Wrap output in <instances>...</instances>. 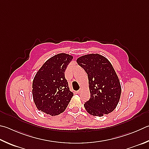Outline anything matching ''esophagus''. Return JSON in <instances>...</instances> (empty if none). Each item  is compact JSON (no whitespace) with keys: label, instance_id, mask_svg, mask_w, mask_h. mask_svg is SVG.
I'll list each match as a JSON object with an SVG mask.
<instances>
[{"label":"esophagus","instance_id":"esophagus-1","mask_svg":"<svg viewBox=\"0 0 149 149\" xmlns=\"http://www.w3.org/2000/svg\"><path fill=\"white\" fill-rule=\"evenodd\" d=\"M82 91V88H80V89H79V90H78L77 91V93H78V94H79L80 93H81V92Z\"/></svg>","mask_w":149,"mask_h":149}]
</instances>
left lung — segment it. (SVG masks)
Listing matches in <instances>:
<instances>
[{"instance_id": "8db88e82", "label": "left lung", "mask_w": 149, "mask_h": 149, "mask_svg": "<svg viewBox=\"0 0 149 149\" xmlns=\"http://www.w3.org/2000/svg\"><path fill=\"white\" fill-rule=\"evenodd\" d=\"M77 63L88 75L91 98L84 104L86 111L98 117L112 112L121 94L119 79L112 64L97 53L80 56Z\"/></svg>"}]
</instances>
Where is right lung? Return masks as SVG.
Instances as JSON below:
<instances>
[{"label": "right lung", "instance_id": "add662e5", "mask_svg": "<svg viewBox=\"0 0 149 149\" xmlns=\"http://www.w3.org/2000/svg\"><path fill=\"white\" fill-rule=\"evenodd\" d=\"M73 56L59 53L49 58L32 82V96L38 109L55 116L65 111L74 93L70 91L64 72Z\"/></svg>", "mask_w": 149, "mask_h": 149}]
</instances>
